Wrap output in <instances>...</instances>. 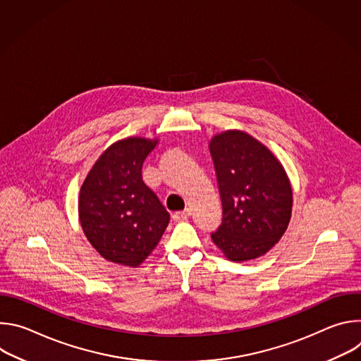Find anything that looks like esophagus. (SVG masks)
<instances>
[{
    "label": "esophagus",
    "mask_w": 361,
    "mask_h": 361,
    "mask_svg": "<svg viewBox=\"0 0 361 361\" xmlns=\"http://www.w3.org/2000/svg\"><path fill=\"white\" fill-rule=\"evenodd\" d=\"M191 216V210L190 209H185L184 212H177L173 214V219L174 221H185L188 217Z\"/></svg>",
    "instance_id": "34e87169"
}]
</instances>
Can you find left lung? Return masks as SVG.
<instances>
[{
    "instance_id": "obj_1",
    "label": "left lung",
    "mask_w": 361,
    "mask_h": 361,
    "mask_svg": "<svg viewBox=\"0 0 361 361\" xmlns=\"http://www.w3.org/2000/svg\"><path fill=\"white\" fill-rule=\"evenodd\" d=\"M223 220L212 233L231 262L266 254L287 230L293 191L273 152L243 131H226L210 141Z\"/></svg>"
}]
</instances>
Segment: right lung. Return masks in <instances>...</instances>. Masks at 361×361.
I'll return each instance as SVG.
<instances>
[{
  "instance_id": "add662e5",
  "label": "right lung",
  "mask_w": 361,
  "mask_h": 361,
  "mask_svg": "<svg viewBox=\"0 0 361 361\" xmlns=\"http://www.w3.org/2000/svg\"><path fill=\"white\" fill-rule=\"evenodd\" d=\"M157 140L126 138L109 147L82 183L81 227L104 259L140 266L169 226L170 213L142 181V163Z\"/></svg>"
}]
</instances>
